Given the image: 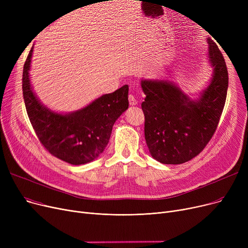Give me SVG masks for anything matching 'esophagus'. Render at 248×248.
Listing matches in <instances>:
<instances>
[{"mask_svg":"<svg viewBox=\"0 0 248 248\" xmlns=\"http://www.w3.org/2000/svg\"><path fill=\"white\" fill-rule=\"evenodd\" d=\"M128 101L131 106H136V104H138V99L133 94L128 95Z\"/></svg>","mask_w":248,"mask_h":248,"instance_id":"obj_1","label":"esophagus"}]
</instances>
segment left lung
Listing matches in <instances>:
<instances>
[{
    "mask_svg": "<svg viewBox=\"0 0 248 248\" xmlns=\"http://www.w3.org/2000/svg\"><path fill=\"white\" fill-rule=\"evenodd\" d=\"M209 58L214 73L199 100L193 101L172 83L142 80L146 94L141 108L145 138L153 157L163 164L178 165L198 155L212 139L226 101L228 70L211 39Z\"/></svg>",
    "mask_w": 248,
    "mask_h": 248,
    "instance_id": "8db88e82",
    "label": "left lung"
}]
</instances>
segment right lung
<instances>
[{
	"mask_svg": "<svg viewBox=\"0 0 248 248\" xmlns=\"http://www.w3.org/2000/svg\"><path fill=\"white\" fill-rule=\"evenodd\" d=\"M33 47L24 64L22 88L30 123L41 145L55 158L71 165L96 159L106 149L112 126L128 108V85L104 94L85 108L58 114L44 108L30 86L29 69Z\"/></svg>",
	"mask_w": 248,
	"mask_h": 248,
	"instance_id": "1",
	"label": "right lung"
}]
</instances>
